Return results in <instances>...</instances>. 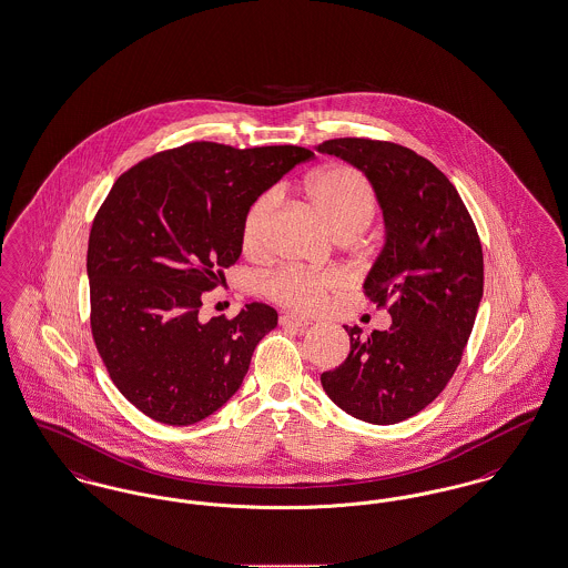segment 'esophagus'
Masks as SVG:
<instances>
[{
	"instance_id": "34e87169",
	"label": "esophagus",
	"mask_w": 568,
	"mask_h": 568,
	"mask_svg": "<svg viewBox=\"0 0 568 568\" xmlns=\"http://www.w3.org/2000/svg\"><path fill=\"white\" fill-rule=\"evenodd\" d=\"M281 325H296V327H304V325L311 324L308 320H304V317H300V315H292V313H285V315H281Z\"/></svg>"
}]
</instances>
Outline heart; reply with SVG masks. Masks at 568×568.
<instances>
[{"label":"heart","instance_id":"1","mask_svg":"<svg viewBox=\"0 0 568 568\" xmlns=\"http://www.w3.org/2000/svg\"><path fill=\"white\" fill-rule=\"evenodd\" d=\"M306 197L336 239H355L362 234L373 221L377 206L368 179L349 165H332L313 174L306 183ZM274 206L276 193L268 191L246 211L241 234L246 255H264ZM343 285L345 281L338 272L283 268L266 278L264 292L272 302L297 313H320L329 297L343 290Z\"/></svg>","mask_w":568,"mask_h":568}]
</instances>
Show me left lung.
Returning <instances> with one entry per match:
<instances>
[{
    "mask_svg": "<svg viewBox=\"0 0 568 568\" xmlns=\"http://www.w3.org/2000/svg\"><path fill=\"white\" fill-rule=\"evenodd\" d=\"M366 174L385 221V244L364 294L387 306L389 329L352 336L347 359L322 375L325 394L355 419L389 426L433 403L458 368L484 296L477 227L449 179L415 151L368 138L317 146Z\"/></svg>",
    "mask_w": 568,
    "mask_h": 568,
    "instance_id": "obj_1",
    "label": "left lung"
}]
</instances>
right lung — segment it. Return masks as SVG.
Segmentation results:
<instances>
[{"label":"right lung","instance_id":"right-lung-1","mask_svg":"<svg viewBox=\"0 0 568 568\" xmlns=\"http://www.w3.org/2000/svg\"><path fill=\"white\" fill-rule=\"evenodd\" d=\"M311 158L290 144L190 142L114 181L89 234L91 334L112 383L146 417L190 426L243 385L278 315L251 302L202 322V297L241 257L251 204Z\"/></svg>","mask_w":568,"mask_h":568}]
</instances>
